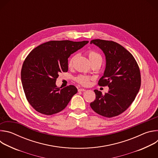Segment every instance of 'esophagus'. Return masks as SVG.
Instances as JSON below:
<instances>
[{
  "label": "esophagus",
  "mask_w": 158,
  "mask_h": 158,
  "mask_svg": "<svg viewBox=\"0 0 158 158\" xmlns=\"http://www.w3.org/2000/svg\"><path fill=\"white\" fill-rule=\"evenodd\" d=\"M78 91H79V92L85 91V89H83V88H81V89H78Z\"/></svg>",
  "instance_id": "esophagus-1"
}]
</instances>
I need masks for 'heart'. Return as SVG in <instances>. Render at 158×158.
<instances>
[{
	"instance_id": "b5f03b06",
	"label": "heart",
	"mask_w": 158,
	"mask_h": 158,
	"mask_svg": "<svg viewBox=\"0 0 158 158\" xmlns=\"http://www.w3.org/2000/svg\"><path fill=\"white\" fill-rule=\"evenodd\" d=\"M87 54H88L89 59L90 61H91V63H92L93 62H96V61H99V62H102V56L97 52L94 51H89L87 52ZM74 58H75V57L74 56L70 59V60L69 62V66L72 65V64H73V62ZM90 79H91V77H89L86 76L81 75L77 77L76 81L77 82H79L81 85H87L89 84Z\"/></svg>"
}]
</instances>
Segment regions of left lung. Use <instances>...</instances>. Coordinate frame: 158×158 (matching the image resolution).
Returning a JSON list of instances; mask_svg holds the SVG:
<instances>
[{"label": "left lung", "instance_id": "obj_1", "mask_svg": "<svg viewBox=\"0 0 158 158\" xmlns=\"http://www.w3.org/2000/svg\"><path fill=\"white\" fill-rule=\"evenodd\" d=\"M106 56V69L98 84L109 87L104 95L95 89L96 99L90 106L96 113L106 118L117 116L134 101L141 87L139 66L133 56L121 45L101 39L91 41Z\"/></svg>", "mask_w": 158, "mask_h": 158}]
</instances>
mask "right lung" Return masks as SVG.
Here are the masks:
<instances>
[{"mask_svg": "<svg viewBox=\"0 0 158 158\" xmlns=\"http://www.w3.org/2000/svg\"><path fill=\"white\" fill-rule=\"evenodd\" d=\"M89 41L51 40L34 49L24 61L21 81L26 97L37 112L52 115L62 110L77 88L70 85L60 89L56 82L59 74L68 71V58Z\"/></svg>", "mask_w": 158, "mask_h": 158, "instance_id": "right-lung-1", "label": "right lung"}]
</instances>
